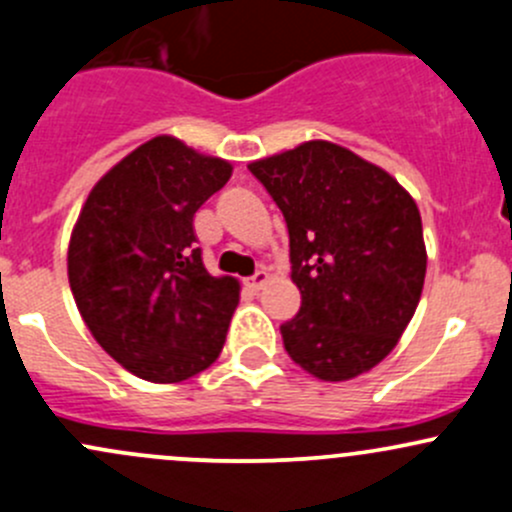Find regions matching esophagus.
Segmentation results:
<instances>
[{"label": "esophagus", "mask_w": 512, "mask_h": 512, "mask_svg": "<svg viewBox=\"0 0 512 512\" xmlns=\"http://www.w3.org/2000/svg\"><path fill=\"white\" fill-rule=\"evenodd\" d=\"M267 282H270V272H267V270H257L250 279H247V287H250L252 292H260V289L265 287Z\"/></svg>", "instance_id": "34e87169"}]
</instances>
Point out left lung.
I'll list each match as a JSON object with an SVG mask.
<instances>
[{
    "mask_svg": "<svg viewBox=\"0 0 512 512\" xmlns=\"http://www.w3.org/2000/svg\"><path fill=\"white\" fill-rule=\"evenodd\" d=\"M287 220L301 309L279 326L289 358L326 383L368 373L412 321L427 247L414 198L385 169L324 139L252 161Z\"/></svg>",
    "mask_w": 512,
    "mask_h": 512,
    "instance_id": "1",
    "label": "left lung"
}]
</instances>
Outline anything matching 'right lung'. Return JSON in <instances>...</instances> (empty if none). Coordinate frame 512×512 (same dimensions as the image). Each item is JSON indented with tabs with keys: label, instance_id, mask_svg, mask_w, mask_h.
Segmentation results:
<instances>
[{
	"label": "right lung",
	"instance_id": "add662e5",
	"mask_svg": "<svg viewBox=\"0 0 512 512\" xmlns=\"http://www.w3.org/2000/svg\"><path fill=\"white\" fill-rule=\"evenodd\" d=\"M233 166L176 137L149 139L93 186L68 245V282L85 326L122 368L181 383L223 351L240 284L213 277L193 215Z\"/></svg>",
	"mask_w": 512,
	"mask_h": 512
}]
</instances>
